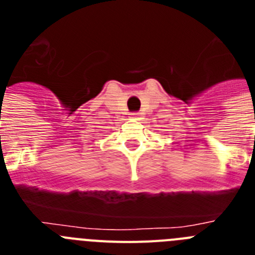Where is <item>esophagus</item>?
I'll list each match as a JSON object with an SVG mask.
<instances>
[{"label": "esophagus", "mask_w": 255, "mask_h": 255, "mask_svg": "<svg viewBox=\"0 0 255 255\" xmlns=\"http://www.w3.org/2000/svg\"><path fill=\"white\" fill-rule=\"evenodd\" d=\"M130 115H131L132 120H139V114H138V112H132V114H130Z\"/></svg>", "instance_id": "esophagus-1"}]
</instances>
